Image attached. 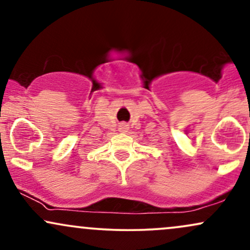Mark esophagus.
Returning <instances> with one entry per match:
<instances>
[{
    "instance_id": "esophagus-1",
    "label": "esophagus",
    "mask_w": 250,
    "mask_h": 250,
    "mask_svg": "<svg viewBox=\"0 0 250 250\" xmlns=\"http://www.w3.org/2000/svg\"><path fill=\"white\" fill-rule=\"evenodd\" d=\"M120 130H121L122 133H123V131H127V125H121V128H120Z\"/></svg>"
}]
</instances>
